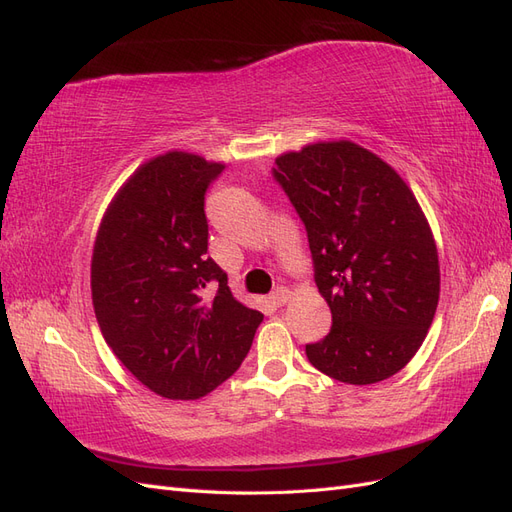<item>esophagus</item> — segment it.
Segmentation results:
<instances>
[{
    "instance_id": "1",
    "label": "esophagus",
    "mask_w": 512,
    "mask_h": 512,
    "mask_svg": "<svg viewBox=\"0 0 512 512\" xmlns=\"http://www.w3.org/2000/svg\"><path fill=\"white\" fill-rule=\"evenodd\" d=\"M269 299H271V303H273L275 307H282V305H286L288 299H290V290L284 288V286H277V288L271 292Z\"/></svg>"
}]
</instances>
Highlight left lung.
<instances>
[{
    "instance_id": "obj_1",
    "label": "left lung",
    "mask_w": 512,
    "mask_h": 512,
    "mask_svg": "<svg viewBox=\"0 0 512 512\" xmlns=\"http://www.w3.org/2000/svg\"><path fill=\"white\" fill-rule=\"evenodd\" d=\"M273 177L305 224L333 327L309 363L346 384L395 376L421 348L440 299L438 247L395 168L352 141L282 153Z\"/></svg>"
}]
</instances>
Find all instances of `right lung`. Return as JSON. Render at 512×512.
Returning a JSON list of instances; mask_svg holds the SVG:
<instances>
[{"mask_svg":"<svg viewBox=\"0 0 512 512\" xmlns=\"http://www.w3.org/2000/svg\"><path fill=\"white\" fill-rule=\"evenodd\" d=\"M220 162L168 151L108 205L91 256V299L117 359L149 391L200 399L228 380L262 322L207 256L205 192Z\"/></svg>","mask_w":512,"mask_h":512,"instance_id":"right-lung-1","label":"right lung"}]
</instances>
